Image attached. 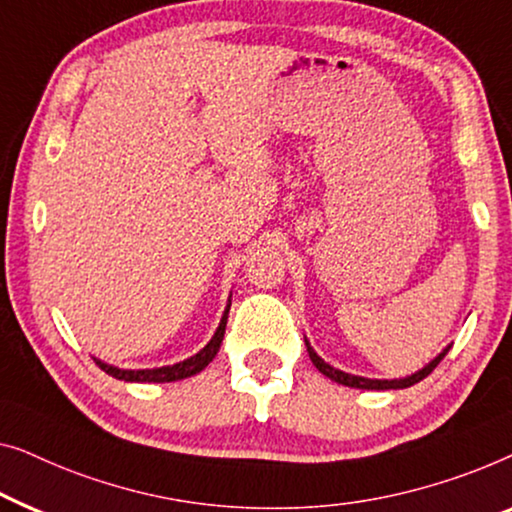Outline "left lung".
I'll use <instances>...</instances> for the list:
<instances>
[{
	"mask_svg": "<svg viewBox=\"0 0 512 512\" xmlns=\"http://www.w3.org/2000/svg\"><path fill=\"white\" fill-rule=\"evenodd\" d=\"M306 350H308V357H311V362L315 364V369H318L322 376H327L329 380H334V383H338V385H345V387H355V390H403V387H410V385H415V383H420L422 378H427L431 371L436 369L438 366V362H441V359L448 355V350H450V345L448 348H443L441 352H438V355L431 359L429 364H424L420 371H415V373H410V376H406V378H394V380H378V378H362V376H352V373H345V371H341V369H334V366L331 364H327L325 359H322L318 352H315L313 348H311V343L306 341Z\"/></svg>",
	"mask_w": 512,
	"mask_h": 512,
	"instance_id": "obj_1",
	"label": "left lung"
}]
</instances>
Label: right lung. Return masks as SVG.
<instances>
[{
    "label": "right lung",
    "instance_id": "add662e5",
    "mask_svg": "<svg viewBox=\"0 0 512 512\" xmlns=\"http://www.w3.org/2000/svg\"><path fill=\"white\" fill-rule=\"evenodd\" d=\"M229 306H232V297H229L225 313H222L220 325L215 329V334L211 341H208L204 348H201L197 355L183 359V362L171 364V366H160V369H118V366L106 364L102 359L92 357L97 362V366L102 371L109 373V376L125 380V383H176V380L197 376L199 371H204L208 364L213 362V357L218 355L222 338H225V327H227V315H229Z\"/></svg>",
    "mask_w": 512,
    "mask_h": 512
}]
</instances>
